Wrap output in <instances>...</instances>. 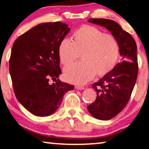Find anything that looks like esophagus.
Here are the masks:
<instances>
[{"instance_id":"34e87169","label":"esophagus","mask_w":149,"mask_h":149,"mask_svg":"<svg viewBox=\"0 0 149 149\" xmlns=\"http://www.w3.org/2000/svg\"><path fill=\"white\" fill-rule=\"evenodd\" d=\"M75 88L76 89H78V90H84L85 89V87L83 86H75Z\"/></svg>"}]
</instances>
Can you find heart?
Segmentation results:
<instances>
[{
    "instance_id": "b5f03b06",
    "label": "heart",
    "mask_w": 149,
    "mask_h": 149,
    "mask_svg": "<svg viewBox=\"0 0 149 149\" xmlns=\"http://www.w3.org/2000/svg\"><path fill=\"white\" fill-rule=\"evenodd\" d=\"M72 40L63 39L59 44L58 55L63 65H68L81 54L82 62L66 67L63 77L74 84H84L95 76H103L116 65L119 43L111 34L92 26L85 25L73 33Z\"/></svg>"
}]
</instances>
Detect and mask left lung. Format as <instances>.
<instances>
[{
  "instance_id": "1",
  "label": "left lung",
  "mask_w": 149,
  "mask_h": 149,
  "mask_svg": "<svg viewBox=\"0 0 149 149\" xmlns=\"http://www.w3.org/2000/svg\"><path fill=\"white\" fill-rule=\"evenodd\" d=\"M89 22L107 28L119 43L121 62L92 87L97 98L87 107L89 113L100 120H109L123 109L131 95L138 74L137 47L133 38L114 20L90 18Z\"/></svg>"
}]
</instances>
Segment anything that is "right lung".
<instances>
[{
	"instance_id": "add662e5",
	"label": "right lung",
	"mask_w": 149,
	"mask_h": 149,
	"mask_svg": "<svg viewBox=\"0 0 149 149\" xmlns=\"http://www.w3.org/2000/svg\"><path fill=\"white\" fill-rule=\"evenodd\" d=\"M70 28L61 22L42 23L14 42L9 71L18 101L32 114L50 115L57 110L63 95L74 86L49 79L61 74L58 46Z\"/></svg>"
}]
</instances>
